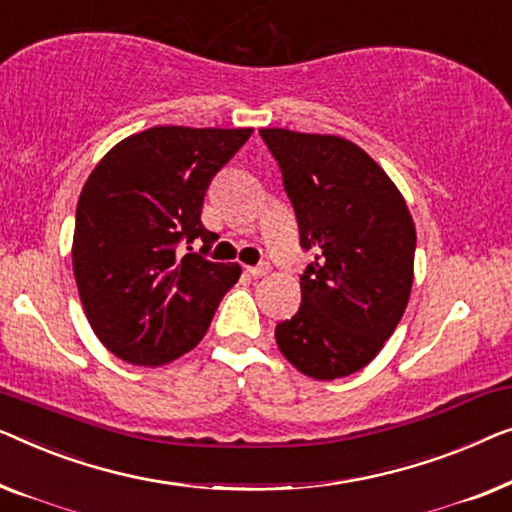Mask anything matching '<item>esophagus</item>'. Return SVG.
<instances>
[{
  "mask_svg": "<svg viewBox=\"0 0 512 512\" xmlns=\"http://www.w3.org/2000/svg\"><path fill=\"white\" fill-rule=\"evenodd\" d=\"M271 271V266L266 264V262H262V264H257V266H248V273H253L255 278H259V276H266V273Z\"/></svg>",
  "mask_w": 512,
  "mask_h": 512,
  "instance_id": "obj_1",
  "label": "esophagus"
}]
</instances>
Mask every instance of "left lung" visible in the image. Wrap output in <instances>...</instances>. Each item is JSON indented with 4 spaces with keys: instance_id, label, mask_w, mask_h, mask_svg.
Masks as SVG:
<instances>
[{
    "instance_id": "1",
    "label": "left lung",
    "mask_w": 512,
    "mask_h": 512,
    "mask_svg": "<svg viewBox=\"0 0 512 512\" xmlns=\"http://www.w3.org/2000/svg\"><path fill=\"white\" fill-rule=\"evenodd\" d=\"M283 171L301 248V306L278 322L276 343L294 369L334 380L383 350L413 287L415 222L392 178L362 148L334 134L259 129Z\"/></svg>"
}]
</instances>
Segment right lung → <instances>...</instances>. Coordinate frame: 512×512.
I'll list each match as a JSON object with an SVG mask.
<instances>
[{
	"mask_svg": "<svg viewBox=\"0 0 512 512\" xmlns=\"http://www.w3.org/2000/svg\"><path fill=\"white\" fill-rule=\"evenodd\" d=\"M250 127H150L106 153L76 206L71 264L92 331L115 357L162 366L190 352L241 276L239 264L208 262L218 239L201 225L213 176Z\"/></svg>",
	"mask_w": 512,
	"mask_h": 512,
	"instance_id": "1",
	"label": "right lung"
}]
</instances>
